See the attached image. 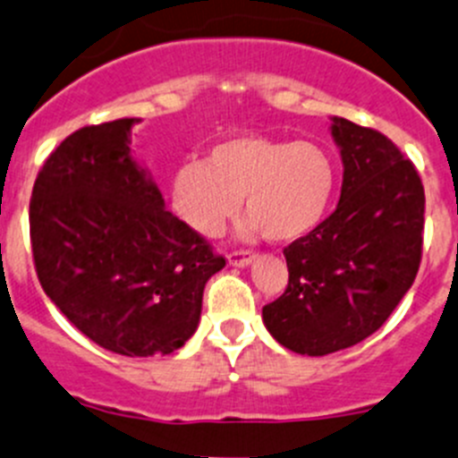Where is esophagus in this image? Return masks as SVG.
Here are the masks:
<instances>
[{"label": "esophagus", "mask_w": 458, "mask_h": 458, "mask_svg": "<svg viewBox=\"0 0 458 458\" xmlns=\"http://www.w3.org/2000/svg\"><path fill=\"white\" fill-rule=\"evenodd\" d=\"M255 252H243V250H237V252H230L228 255V264L230 266H237V268H246V266H250L252 261H255Z\"/></svg>", "instance_id": "obj_1"}]
</instances>
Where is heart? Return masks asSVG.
<instances>
[{
    "label": "heart",
    "instance_id": "1",
    "mask_svg": "<svg viewBox=\"0 0 458 458\" xmlns=\"http://www.w3.org/2000/svg\"><path fill=\"white\" fill-rule=\"evenodd\" d=\"M335 165L327 149L306 140L239 134L210 148L206 161H185L170 179L174 215L203 237H216L243 206L246 233L295 242L327 215Z\"/></svg>",
    "mask_w": 458,
    "mask_h": 458
}]
</instances>
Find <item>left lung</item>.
Masks as SVG:
<instances>
[{
  "label": "left lung",
  "mask_w": 458,
  "mask_h": 458,
  "mask_svg": "<svg viewBox=\"0 0 458 458\" xmlns=\"http://www.w3.org/2000/svg\"><path fill=\"white\" fill-rule=\"evenodd\" d=\"M342 158L340 201L284 248L288 286L264 306L270 335L301 356L349 349L378 331L414 284L425 192L416 167L380 131L331 118Z\"/></svg>",
  "instance_id": "1"
}]
</instances>
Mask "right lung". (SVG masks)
I'll return each mask as SVG.
<instances>
[{"label":"right lung","instance_id":"right-lung-1","mask_svg":"<svg viewBox=\"0 0 458 458\" xmlns=\"http://www.w3.org/2000/svg\"><path fill=\"white\" fill-rule=\"evenodd\" d=\"M118 118L73 131L47 158L30 199L38 279L53 304L102 349L167 356L194 335L203 288L225 266L165 210Z\"/></svg>","mask_w":458,"mask_h":458}]
</instances>
